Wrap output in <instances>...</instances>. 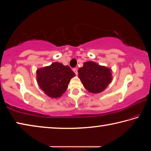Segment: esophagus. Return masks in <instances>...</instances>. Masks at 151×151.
Masks as SVG:
<instances>
[{"instance_id": "1", "label": "esophagus", "mask_w": 151, "mask_h": 151, "mask_svg": "<svg viewBox=\"0 0 151 151\" xmlns=\"http://www.w3.org/2000/svg\"><path fill=\"white\" fill-rule=\"evenodd\" d=\"M73 72L76 74V75H78V70H77V68H73Z\"/></svg>"}]
</instances>
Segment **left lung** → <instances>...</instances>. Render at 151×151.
<instances>
[{
	"label": "left lung",
	"instance_id": "1",
	"mask_svg": "<svg viewBox=\"0 0 151 151\" xmlns=\"http://www.w3.org/2000/svg\"><path fill=\"white\" fill-rule=\"evenodd\" d=\"M78 78L86 90L97 94L103 92L112 81L111 69L93 61L83 63L78 68Z\"/></svg>",
	"mask_w": 151,
	"mask_h": 151
}]
</instances>
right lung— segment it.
<instances>
[{
  "label": "right lung",
  "instance_id": "add662e5",
  "mask_svg": "<svg viewBox=\"0 0 151 151\" xmlns=\"http://www.w3.org/2000/svg\"><path fill=\"white\" fill-rule=\"evenodd\" d=\"M74 76L75 73L69 66L57 62L37 70L38 85L52 99L59 98L65 93L70 79Z\"/></svg>",
  "mask_w": 151,
  "mask_h": 151
}]
</instances>
